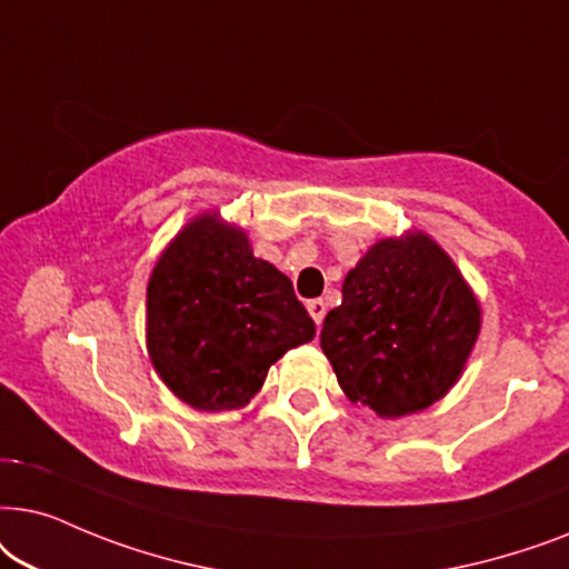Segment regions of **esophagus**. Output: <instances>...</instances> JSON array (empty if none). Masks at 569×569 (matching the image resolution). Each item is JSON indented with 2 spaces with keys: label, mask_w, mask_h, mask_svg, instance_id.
I'll list each match as a JSON object with an SVG mask.
<instances>
[{
  "label": "esophagus",
  "mask_w": 569,
  "mask_h": 569,
  "mask_svg": "<svg viewBox=\"0 0 569 569\" xmlns=\"http://www.w3.org/2000/svg\"><path fill=\"white\" fill-rule=\"evenodd\" d=\"M307 309H309V315H312V320L317 322V325H322V320H325V312H328V305H325L322 299H312L307 305Z\"/></svg>",
  "instance_id": "esophagus-1"
}]
</instances>
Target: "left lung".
Masks as SVG:
<instances>
[{
	"label": "left lung",
	"instance_id": "left-lung-1",
	"mask_svg": "<svg viewBox=\"0 0 569 569\" xmlns=\"http://www.w3.org/2000/svg\"><path fill=\"white\" fill-rule=\"evenodd\" d=\"M481 330V307L448 252L416 231L382 239L343 280L320 346L351 403L382 419L448 396Z\"/></svg>",
	"mask_w": 569,
	"mask_h": 569
}]
</instances>
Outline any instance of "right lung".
I'll return each mask as SVG.
<instances>
[{
    "label": "right lung",
    "instance_id": "right-lung-1",
    "mask_svg": "<svg viewBox=\"0 0 569 569\" xmlns=\"http://www.w3.org/2000/svg\"><path fill=\"white\" fill-rule=\"evenodd\" d=\"M312 338L291 280L216 213L187 223L156 262L148 353L166 388L197 411L247 406L272 363Z\"/></svg>",
    "mask_w": 569,
    "mask_h": 569
}]
</instances>
